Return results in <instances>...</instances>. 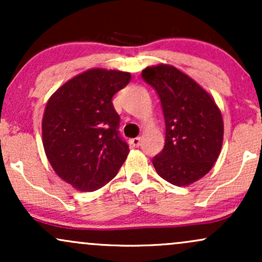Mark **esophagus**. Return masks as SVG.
I'll return each mask as SVG.
<instances>
[{"instance_id":"1","label":"esophagus","mask_w":262,"mask_h":262,"mask_svg":"<svg viewBox=\"0 0 262 262\" xmlns=\"http://www.w3.org/2000/svg\"><path fill=\"white\" fill-rule=\"evenodd\" d=\"M140 141H141V138L137 137V138H133V139L129 140V144H130L132 146H134V148H137V146L140 145Z\"/></svg>"}]
</instances>
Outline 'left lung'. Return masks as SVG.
<instances>
[{"label":"left lung","mask_w":262,"mask_h":262,"mask_svg":"<svg viewBox=\"0 0 262 262\" xmlns=\"http://www.w3.org/2000/svg\"><path fill=\"white\" fill-rule=\"evenodd\" d=\"M141 77L158 93L166 125L165 146L152 165L167 182L191 185L209 172L221 154V111L208 92L175 66H150Z\"/></svg>","instance_id":"8db88e82"}]
</instances>
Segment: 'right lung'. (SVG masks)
<instances>
[{
    "instance_id": "1",
    "label": "right lung",
    "mask_w": 262,
    "mask_h": 262,
    "mask_svg": "<svg viewBox=\"0 0 262 262\" xmlns=\"http://www.w3.org/2000/svg\"><path fill=\"white\" fill-rule=\"evenodd\" d=\"M130 79L124 71L91 69L48 101L41 123L45 154L56 175L79 191L101 188L127 159L112 98Z\"/></svg>"
}]
</instances>
